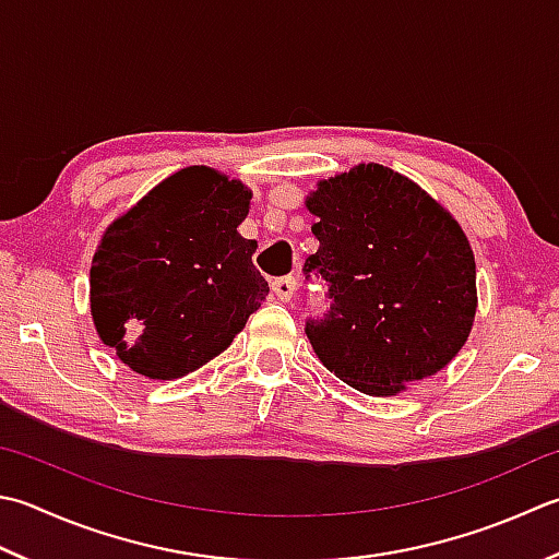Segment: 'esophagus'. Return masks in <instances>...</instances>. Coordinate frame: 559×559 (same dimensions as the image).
I'll use <instances>...</instances> for the list:
<instances>
[{
  "label": "esophagus",
  "mask_w": 559,
  "mask_h": 559,
  "mask_svg": "<svg viewBox=\"0 0 559 559\" xmlns=\"http://www.w3.org/2000/svg\"><path fill=\"white\" fill-rule=\"evenodd\" d=\"M295 288H298V281H295V276H283V278H276L271 283L273 295H276V298L283 302H288L293 298Z\"/></svg>",
  "instance_id": "obj_1"
}]
</instances>
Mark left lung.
Listing matches in <instances>:
<instances>
[{
  "mask_svg": "<svg viewBox=\"0 0 559 559\" xmlns=\"http://www.w3.org/2000/svg\"><path fill=\"white\" fill-rule=\"evenodd\" d=\"M320 249L305 278H324L330 310L305 334L326 370L388 397L445 368L475 322V257L461 225L421 186L358 164L308 195Z\"/></svg>",
  "mask_w": 559,
  "mask_h": 559,
  "instance_id": "left-lung-1",
  "label": "left lung"
}]
</instances>
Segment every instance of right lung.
I'll return each mask as SVG.
<instances>
[{
  "label": "right lung",
  "mask_w": 559,
  "mask_h": 559,
  "mask_svg": "<svg viewBox=\"0 0 559 559\" xmlns=\"http://www.w3.org/2000/svg\"><path fill=\"white\" fill-rule=\"evenodd\" d=\"M251 191L211 167H186L106 227L90 271L98 338L150 380L193 373L261 308L269 283L237 225Z\"/></svg>",
  "instance_id": "1"
}]
</instances>
